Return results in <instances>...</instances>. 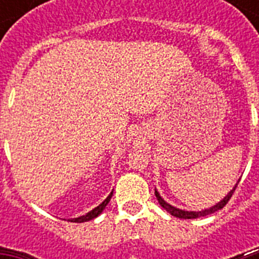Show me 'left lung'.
<instances>
[{"mask_svg": "<svg viewBox=\"0 0 259 259\" xmlns=\"http://www.w3.org/2000/svg\"><path fill=\"white\" fill-rule=\"evenodd\" d=\"M235 188H237V185L234 187L231 191H230L229 193H227V196L223 199V200H221L218 204H215L213 207H211V208L208 209H203V211H184V209H179L176 208V207H173V205L168 204L164 199H162L161 196H160V193L157 192V191H154V193H156V197H157L158 203H160V205H161L162 208L166 209L168 212L170 213V215H173V217L176 218H180V219H196V218H200V217H207V215H209V213H213L217 212V211H219V209H222L223 207H225L227 203H229V200L231 199V196H233L234 191H235Z\"/></svg>", "mask_w": 259, "mask_h": 259, "instance_id": "1", "label": "left lung"}]
</instances>
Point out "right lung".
<instances>
[{
    "label": "right lung",
    "mask_w": 259,
    "mask_h": 259,
    "mask_svg": "<svg viewBox=\"0 0 259 259\" xmlns=\"http://www.w3.org/2000/svg\"><path fill=\"white\" fill-rule=\"evenodd\" d=\"M111 196H113V192L110 193L109 196L106 197L105 200L102 201L101 204L98 205V207H95V208H94L93 211H90V212H87L86 215H83V217L74 218V219H68V221L74 222V223H83V222H89V221H91V219H94V218H97L98 215H101L102 211L105 209V207H106V205H107V203H109V201H110Z\"/></svg>",
    "instance_id": "add662e5"
}]
</instances>
